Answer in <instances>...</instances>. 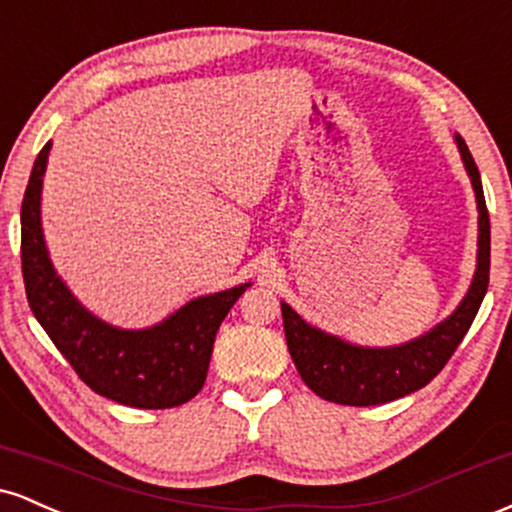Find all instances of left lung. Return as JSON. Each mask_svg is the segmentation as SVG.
Wrapping results in <instances>:
<instances>
[{"label":"left lung","instance_id":"8db88e82","mask_svg":"<svg viewBox=\"0 0 512 512\" xmlns=\"http://www.w3.org/2000/svg\"><path fill=\"white\" fill-rule=\"evenodd\" d=\"M464 170L472 180L479 211L477 269L472 284L452 313L436 327L395 346H358L305 322L289 303H281L286 344L303 383L327 402L349 407H373L399 399L431 383L472 327L489 289L491 223L486 211L481 175L467 144L455 132Z\"/></svg>","mask_w":512,"mask_h":512}]
</instances>
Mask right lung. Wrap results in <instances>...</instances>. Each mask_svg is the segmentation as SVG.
Segmentation results:
<instances>
[{"mask_svg": "<svg viewBox=\"0 0 512 512\" xmlns=\"http://www.w3.org/2000/svg\"><path fill=\"white\" fill-rule=\"evenodd\" d=\"M52 144L35 158L21 204V267L35 320L98 395L137 409H170L202 390L216 332L250 284L192 298L166 320L125 330L93 315L52 267L40 221Z\"/></svg>", "mask_w": 512, "mask_h": 512, "instance_id": "add662e5", "label": "right lung"}]
</instances>
